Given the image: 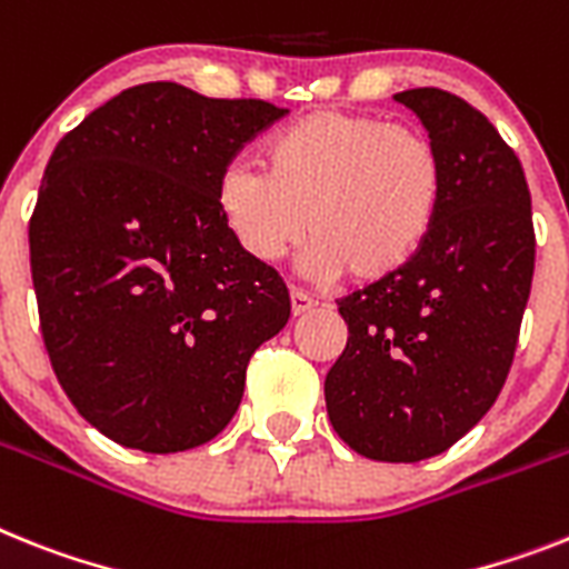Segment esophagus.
<instances>
[{
  "instance_id": "esophagus-1",
  "label": "esophagus",
  "mask_w": 569,
  "mask_h": 569,
  "mask_svg": "<svg viewBox=\"0 0 569 569\" xmlns=\"http://www.w3.org/2000/svg\"><path fill=\"white\" fill-rule=\"evenodd\" d=\"M312 307H318V300H315L312 295L303 292V289H295L292 286V312L303 315V312H309Z\"/></svg>"
}]
</instances>
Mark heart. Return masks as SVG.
<instances>
[{"mask_svg": "<svg viewBox=\"0 0 569 569\" xmlns=\"http://www.w3.org/2000/svg\"><path fill=\"white\" fill-rule=\"evenodd\" d=\"M262 173L231 167L217 188L222 222L257 262L309 231L307 266L376 283L402 271L437 222L446 170L431 138L379 114L321 109L262 144Z\"/></svg>", "mask_w": 569, "mask_h": 569, "instance_id": "1", "label": "heart"}]
</instances>
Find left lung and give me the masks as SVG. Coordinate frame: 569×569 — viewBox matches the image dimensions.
Wrapping results in <instances>:
<instances>
[{
    "label": "left lung",
    "mask_w": 569,
    "mask_h": 569,
    "mask_svg": "<svg viewBox=\"0 0 569 569\" xmlns=\"http://www.w3.org/2000/svg\"><path fill=\"white\" fill-rule=\"evenodd\" d=\"M393 98L437 147L442 204L402 271L338 300L350 336L323 396L352 451L419 462L466 437L503 390L532 289L536 228L523 167L483 112L433 86Z\"/></svg>",
    "instance_id": "8db88e82"
}]
</instances>
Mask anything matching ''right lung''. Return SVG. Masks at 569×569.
Segmentation results:
<instances>
[{"mask_svg":"<svg viewBox=\"0 0 569 569\" xmlns=\"http://www.w3.org/2000/svg\"><path fill=\"white\" fill-rule=\"evenodd\" d=\"M283 114L141 83L51 152L28 226L42 341L71 405L118 446L173 455L217 437L254 350L289 321L283 277L217 204L233 156Z\"/></svg>","mask_w":569,"mask_h":569,"instance_id":"obj_1","label":"right lung"}]
</instances>
